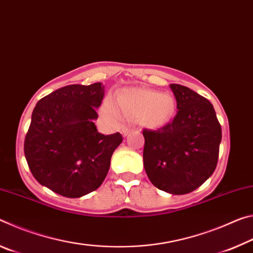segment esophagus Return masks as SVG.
I'll return each instance as SVG.
<instances>
[{"instance_id": "obj_1", "label": "esophagus", "mask_w": 253, "mask_h": 253, "mask_svg": "<svg viewBox=\"0 0 253 253\" xmlns=\"http://www.w3.org/2000/svg\"><path fill=\"white\" fill-rule=\"evenodd\" d=\"M130 132V128H127V127H124L123 129H122V135L125 137V136H127L128 134H129Z\"/></svg>"}]
</instances>
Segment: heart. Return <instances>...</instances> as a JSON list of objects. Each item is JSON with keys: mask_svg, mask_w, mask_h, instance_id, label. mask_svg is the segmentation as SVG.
<instances>
[{"mask_svg": "<svg viewBox=\"0 0 253 253\" xmlns=\"http://www.w3.org/2000/svg\"><path fill=\"white\" fill-rule=\"evenodd\" d=\"M102 113L113 122L122 119H140L148 127H161L172 119L175 113V100L169 93H160L149 89L129 88L119 91L115 102L106 99L102 104Z\"/></svg>", "mask_w": 253, "mask_h": 253, "instance_id": "heart-1", "label": "heart"}]
</instances>
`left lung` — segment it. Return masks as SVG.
<instances>
[{
	"label": "left lung",
	"instance_id": "left-lung-1",
	"mask_svg": "<svg viewBox=\"0 0 253 253\" xmlns=\"http://www.w3.org/2000/svg\"><path fill=\"white\" fill-rule=\"evenodd\" d=\"M177 114L157 130L144 129V168L154 186L182 195L196 190L213 174L219 158L221 125L207 98L172 84Z\"/></svg>",
	"mask_w": 253,
	"mask_h": 253
}]
</instances>
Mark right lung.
Wrapping results in <instances>:
<instances>
[{
	"label": "right lung",
	"mask_w": 253,
	"mask_h": 253,
	"mask_svg": "<svg viewBox=\"0 0 253 253\" xmlns=\"http://www.w3.org/2000/svg\"><path fill=\"white\" fill-rule=\"evenodd\" d=\"M105 85L69 84L34 107L24 155L34 178L66 198L97 190L107 176L111 155L123 142L119 132L102 135L93 121Z\"/></svg>",
	"instance_id": "obj_1"
}]
</instances>
